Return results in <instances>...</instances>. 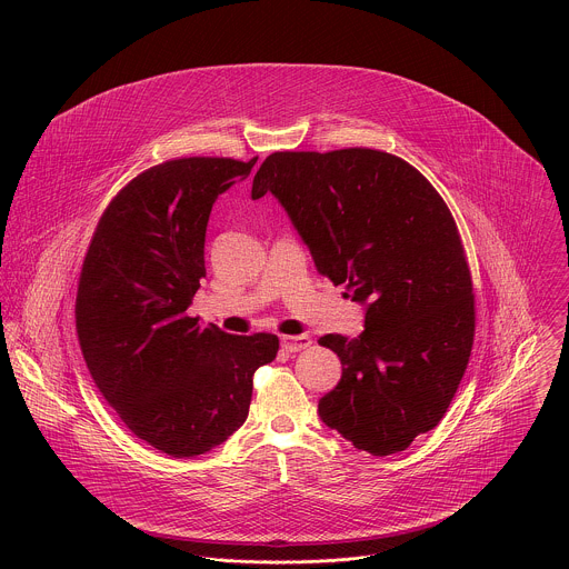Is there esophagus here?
<instances>
[{
  "instance_id": "obj_1",
  "label": "esophagus",
  "mask_w": 569,
  "mask_h": 569,
  "mask_svg": "<svg viewBox=\"0 0 569 569\" xmlns=\"http://www.w3.org/2000/svg\"><path fill=\"white\" fill-rule=\"evenodd\" d=\"M310 346H312V339L306 337V335H299V337H283V339H281V348H283L286 352H301V350H306V348H310Z\"/></svg>"
}]
</instances>
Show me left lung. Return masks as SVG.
Returning <instances> with one entry per match:
<instances>
[{
    "label": "left lung",
    "instance_id": "left-lung-1",
    "mask_svg": "<svg viewBox=\"0 0 569 569\" xmlns=\"http://www.w3.org/2000/svg\"><path fill=\"white\" fill-rule=\"evenodd\" d=\"M266 192L319 274L366 310L357 339H319L343 366L321 421L375 457L406 450L443 419L475 341L472 277L446 201L408 161L370 148L274 152L252 181V199Z\"/></svg>",
    "mask_w": 569,
    "mask_h": 569
}]
</instances>
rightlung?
Returning <instances> with one entry per match:
<instances>
[{
	"instance_id": "1",
	"label": "right lung",
	"mask_w": 569,
	"mask_h": 569,
	"mask_svg": "<svg viewBox=\"0 0 569 569\" xmlns=\"http://www.w3.org/2000/svg\"><path fill=\"white\" fill-rule=\"evenodd\" d=\"M254 161L188 157L141 172L110 201L83 259L74 319L94 386L137 439L174 459L243 426L252 375L279 350L274 335L188 317L210 210Z\"/></svg>"
}]
</instances>
